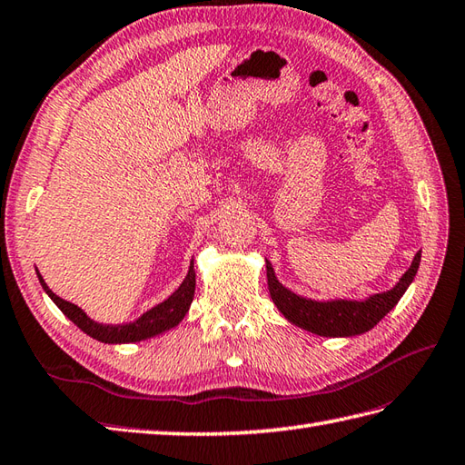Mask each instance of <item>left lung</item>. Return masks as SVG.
Wrapping results in <instances>:
<instances>
[{
  "instance_id": "left-lung-1",
  "label": "left lung",
  "mask_w": 465,
  "mask_h": 465,
  "mask_svg": "<svg viewBox=\"0 0 465 465\" xmlns=\"http://www.w3.org/2000/svg\"><path fill=\"white\" fill-rule=\"evenodd\" d=\"M421 259V251L411 261V266L406 274L400 278V282L391 288V291L380 292L366 298V301H328L318 302L311 298H302L288 291L281 282L276 281L274 271L271 262L266 261V278H268V291H271L272 302L278 311L284 314L286 320L292 324L301 326L308 332L318 336H358L368 332L374 328L381 318H384L391 308L398 304V301L408 291V286L414 281Z\"/></svg>"
}]
</instances>
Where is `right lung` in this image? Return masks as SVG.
I'll return each instance as SVG.
<instances>
[{
  "label": "right lung",
  "instance_id": "1",
  "mask_svg": "<svg viewBox=\"0 0 465 465\" xmlns=\"http://www.w3.org/2000/svg\"><path fill=\"white\" fill-rule=\"evenodd\" d=\"M39 276V282L44 286V291L49 294L51 301H54L59 311L64 312L71 322L75 326H79L84 332L91 338L99 340V342H105V344H125V342H139V340H145L151 336H157L164 330L174 328L177 326L181 320L184 318V314L189 312V306L193 302V296H194V271H193V262L189 266V274L184 276L183 284L174 291L167 301L157 304L151 311H147L141 318H137L135 322H129V324H99L95 320H91L84 311H81L79 306L71 304L64 298H59L57 294H54L49 291V286L45 284L44 278L37 272Z\"/></svg>",
  "mask_w": 465,
  "mask_h": 465
}]
</instances>
